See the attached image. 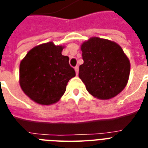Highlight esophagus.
Wrapping results in <instances>:
<instances>
[{"mask_svg":"<svg viewBox=\"0 0 148 148\" xmlns=\"http://www.w3.org/2000/svg\"><path fill=\"white\" fill-rule=\"evenodd\" d=\"M75 74L78 75V73H79V66L75 67Z\"/></svg>","mask_w":148,"mask_h":148,"instance_id":"obj_1","label":"esophagus"}]
</instances>
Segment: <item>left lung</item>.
I'll use <instances>...</instances> for the list:
<instances>
[{
	"mask_svg": "<svg viewBox=\"0 0 148 148\" xmlns=\"http://www.w3.org/2000/svg\"><path fill=\"white\" fill-rule=\"evenodd\" d=\"M83 64L79 76L89 94L108 100L119 95L129 79V59L114 41L91 37L81 45Z\"/></svg>",
	"mask_w": 148,
	"mask_h": 148,
	"instance_id": "left-lung-1",
	"label": "left lung"
}]
</instances>
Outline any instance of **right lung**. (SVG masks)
Returning <instances> with one entry per match:
<instances>
[{"instance_id": "1", "label": "right lung", "mask_w": 148, "mask_h": 148, "mask_svg": "<svg viewBox=\"0 0 148 148\" xmlns=\"http://www.w3.org/2000/svg\"><path fill=\"white\" fill-rule=\"evenodd\" d=\"M64 47L53 42L40 44L21 60L20 86L36 103L49 106L60 101L68 82L75 75L69 64V57L62 55Z\"/></svg>"}]
</instances>
